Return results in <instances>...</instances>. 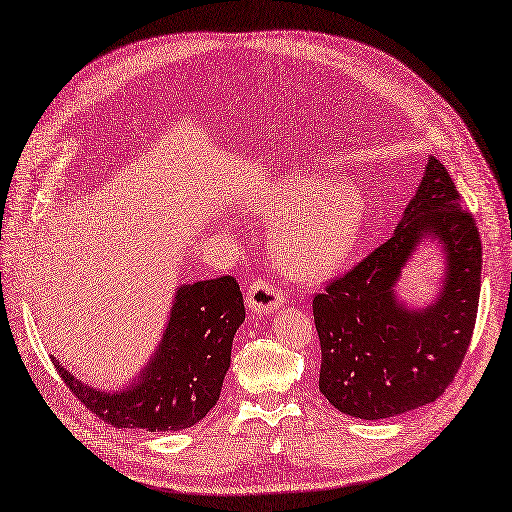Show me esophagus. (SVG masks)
Returning a JSON list of instances; mask_svg holds the SVG:
<instances>
[{
  "label": "esophagus",
  "instance_id": "1",
  "mask_svg": "<svg viewBox=\"0 0 512 512\" xmlns=\"http://www.w3.org/2000/svg\"><path fill=\"white\" fill-rule=\"evenodd\" d=\"M282 293L274 287L268 278H257L246 289V306L255 314H270L282 304Z\"/></svg>",
  "mask_w": 512,
  "mask_h": 512
}]
</instances>
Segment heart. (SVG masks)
Masks as SVG:
<instances>
[{"label": "heart", "mask_w": 512, "mask_h": 512, "mask_svg": "<svg viewBox=\"0 0 512 512\" xmlns=\"http://www.w3.org/2000/svg\"><path fill=\"white\" fill-rule=\"evenodd\" d=\"M255 211L274 221L270 249L297 280H323L344 266L363 227V202L342 183L291 177L261 192Z\"/></svg>", "instance_id": "heart-1"}]
</instances>
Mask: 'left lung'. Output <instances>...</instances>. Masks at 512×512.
Masks as SVG:
<instances>
[{
  "mask_svg": "<svg viewBox=\"0 0 512 512\" xmlns=\"http://www.w3.org/2000/svg\"><path fill=\"white\" fill-rule=\"evenodd\" d=\"M428 231L446 244V287L437 305L407 313L393 301L391 287ZM481 268L475 215L462 208L447 168L430 156L392 238L312 299L318 388L327 401L361 420H384L437 401L462 367L475 331Z\"/></svg>",
  "mask_w": 512,
  "mask_h": 512,
  "instance_id": "1",
  "label": "left lung"
}]
</instances>
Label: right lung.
Here are the masks:
<instances>
[{"label": "right lung", "mask_w": 512, "mask_h": 512, "mask_svg": "<svg viewBox=\"0 0 512 512\" xmlns=\"http://www.w3.org/2000/svg\"><path fill=\"white\" fill-rule=\"evenodd\" d=\"M242 320L238 280L225 274L177 291L162 344L132 388L99 392L75 380L63 365L54 367L75 399L105 424L149 432L183 430L217 405Z\"/></svg>", "instance_id": "1"}]
</instances>
